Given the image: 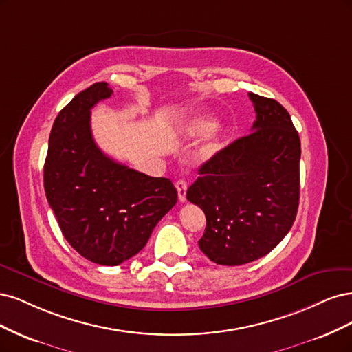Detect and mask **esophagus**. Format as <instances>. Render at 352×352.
Instances as JSON below:
<instances>
[{
	"instance_id": "34e87169",
	"label": "esophagus",
	"mask_w": 352,
	"mask_h": 352,
	"mask_svg": "<svg viewBox=\"0 0 352 352\" xmlns=\"http://www.w3.org/2000/svg\"><path fill=\"white\" fill-rule=\"evenodd\" d=\"M177 191H178V200L179 201H186V192H187V181L186 179H178L175 183Z\"/></svg>"
}]
</instances>
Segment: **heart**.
Masks as SVG:
<instances>
[{
    "label": "heart",
    "instance_id": "obj_1",
    "mask_svg": "<svg viewBox=\"0 0 352 352\" xmlns=\"http://www.w3.org/2000/svg\"><path fill=\"white\" fill-rule=\"evenodd\" d=\"M212 128H213V121L210 118L196 117V118H192L188 124V133L192 134V135H200V134L208 133ZM221 146H222V133L217 127L209 133V135L205 139V142H203L197 147V151L195 153L196 162L203 164V162L210 161L212 157L219 152Z\"/></svg>",
    "mask_w": 352,
    "mask_h": 352
}]
</instances>
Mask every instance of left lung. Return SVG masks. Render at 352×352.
Wrapping results in <instances>:
<instances>
[{
    "label": "left lung",
    "mask_w": 352,
    "mask_h": 352,
    "mask_svg": "<svg viewBox=\"0 0 352 352\" xmlns=\"http://www.w3.org/2000/svg\"><path fill=\"white\" fill-rule=\"evenodd\" d=\"M248 96L256 111L252 133L203 164L187 190V200L206 214L200 250L225 266L250 263L274 250L298 210V133L279 102Z\"/></svg>",
    "instance_id": "obj_1"
}]
</instances>
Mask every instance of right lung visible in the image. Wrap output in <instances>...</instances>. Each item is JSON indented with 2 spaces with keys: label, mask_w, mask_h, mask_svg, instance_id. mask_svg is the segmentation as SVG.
I'll return each mask as SVG.
<instances>
[{
  "label": "right lung",
  "mask_w": 352,
  "mask_h": 352,
  "mask_svg": "<svg viewBox=\"0 0 352 352\" xmlns=\"http://www.w3.org/2000/svg\"><path fill=\"white\" fill-rule=\"evenodd\" d=\"M112 95L99 82L77 94L55 118L43 186L63 235L90 262L117 266L138 254L177 203L168 178L111 160L96 146L90 109Z\"/></svg>",
  "instance_id": "right-lung-1"
}]
</instances>
